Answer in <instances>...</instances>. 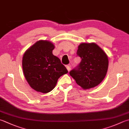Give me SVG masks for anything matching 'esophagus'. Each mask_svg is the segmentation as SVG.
<instances>
[{
    "mask_svg": "<svg viewBox=\"0 0 129 129\" xmlns=\"http://www.w3.org/2000/svg\"><path fill=\"white\" fill-rule=\"evenodd\" d=\"M66 69L68 70V71L70 72V70H71V67H70V66H69L67 65V66H66Z\"/></svg>",
    "mask_w": 129,
    "mask_h": 129,
    "instance_id": "34e87169",
    "label": "esophagus"
}]
</instances>
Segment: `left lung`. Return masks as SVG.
I'll return each instance as SVG.
<instances>
[{
	"mask_svg": "<svg viewBox=\"0 0 129 129\" xmlns=\"http://www.w3.org/2000/svg\"><path fill=\"white\" fill-rule=\"evenodd\" d=\"M77 55L81 60L70 72V75L84 89L98 85L107 72L108 59L106 53L95 43H81L79 45Z\"/></svg>",
	"mask_w": 129,
	"mask_h": 129,
	"instance_id": "8db88e82",
	"label": "left lung"
}]
</instances>
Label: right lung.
<instances>
[{"mask_svg": "<svg viewBox=\"0 0 129 129\" xmlns=\"http://www.w3.org/2000/svg\"><path fill=\"white\" fill-rule=\"evenodd\" d=\"M54 45L49 41L39 40L28 48L22 58L24 75L33 89L43 93L54 88L58 79L67 70L53 54Z\"/></svg>", "mask_w": 129, "mask_h": 129, "instance_id": "1", "label": "right lung"}]
</instances>
